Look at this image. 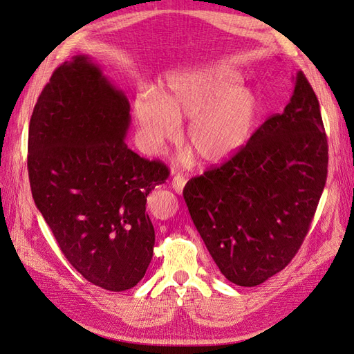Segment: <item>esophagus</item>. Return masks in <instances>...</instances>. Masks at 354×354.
<instances>
[{
	"mask_svg": "<svg viewBox=\"0 0 354 354\" xmlns=\"http://www.w3.org/2000/svg\"><path fill=\"white\" fill-rule=\"evenodd\" d=\"M171 186H173V189L177 192V194H181L186 186V178L183 176L177 174V176H174L173 181H171Z\"/></svg>",
	"mask_w": 354,
	"mask_h": 354,
	"instance_id": "obj_1",
	"label": "esophagus"
}]
</instances>
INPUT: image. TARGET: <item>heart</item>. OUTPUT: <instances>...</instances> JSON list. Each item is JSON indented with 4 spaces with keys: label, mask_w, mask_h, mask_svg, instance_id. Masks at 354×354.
I'll list each match as a JSON object with an SVG mask.
<instances>
[{
    "label": "heart",
    "mask_w": 354,
    "mask_h": 354,
    "mask_svg": "<svg viewBox=\"0 0 354 354\" xmlns=\"http://www.w3.org/2000/svg\"><path fill=\"white\" fill-rule=\"evenodd\" d=\"M241 82L238 71L209 63L171 71L162 91H137L131 113L143 151L158 155L177 140L180 120H189L186 142L205 162L238 155L251 142L261 116L260 97ZM190 159V153L181 158L185 164Z\"/></svg>",
    "instance_id": "obj_1"
}]
</instances>
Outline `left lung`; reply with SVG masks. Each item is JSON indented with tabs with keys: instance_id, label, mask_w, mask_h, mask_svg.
Masks as SVG:
<instances>
[{
	"instance_id": "8db88e82",
	"label": "left lung",
	"mask_w": 354,
	"mask_h": 354,
	"mask_svg": "<svg viewBox=\"0 0 354 354\" xmlns=\"http://www.w3.org/2000/svg\"><path fill=\"white\" fill-rule=\"evenodd\" d=\"M282 113L242 151L187 181L183 196L227 281L257 286L301 246L326 183L328 142L316 94L303 72Z\"/></svg>"
}]
</instances>
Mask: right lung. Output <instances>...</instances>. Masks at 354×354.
<instances>
[{
  "label": "right lung",
  "instance_id": "1",
  "mask_svg": "<svg viewBox=\"0 0 354 354\" xmlns=\"http://www.w3.org/2000/svg\"><path fill=\"white\" fill-rule=\"evenodd\" d=\"M130 103L87 55L51 75L29 122L32 196L68 261L108 291L136 286L151 264L147 195L169 171L127 146Z\"/></svg>",
  "mask_w": 354,
  "mask_h": 354
}]
</instances>
